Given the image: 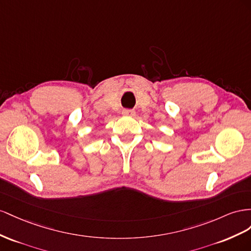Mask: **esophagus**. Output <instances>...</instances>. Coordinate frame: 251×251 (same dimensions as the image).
I'll use <instances>...</instances> for the list:
<instances>
[{"label": "esophagus", "mask_w": 251, "mask_h": 251, "mask_svg": "<svg viewBox=\"0 0 251 251\" xmlns=\"http://www.w3.org/2000/svg\"><path fill=\"white\" fill-rule=\"evenodd\" d=\"M122 114L126 117H134L135 116V111L132 109H123L122 111Z\"/></svg>", "instance_id": "esophagus-1"}]
</instances>
